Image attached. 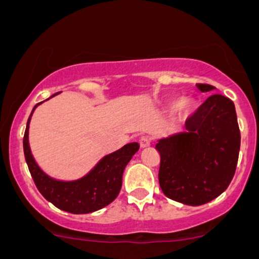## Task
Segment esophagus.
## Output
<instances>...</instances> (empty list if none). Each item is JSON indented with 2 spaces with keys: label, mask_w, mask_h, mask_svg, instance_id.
Returning <instances> with one entry per match:
<instances>
[{
  "label": "esophagus",
  "mask_w": 259,
  "mask_h": 259,
  "mask_svg": "<svg viewBox=\"0 0 259 259\" xmlns=\"http://www.w3.org/2000/svg\"><path fill=\"white\" fill-rule=\"evenodd\" d=\"M152 143V139L151 137H148V135H143V137L139 138V146H141V148H146V147H149Z\"/></svg>",
  "instance_id": "obj_1"
}]
</instances>
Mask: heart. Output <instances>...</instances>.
Instances as JSON below:
<instances>
[{"label": "heart", "mask_w": 259, "mask_h": 259, "mask_svg": "<svg viewBox=\"0 0 259 259\" xmlns=\"http://www.w3.org/2000/svg\"><path fill=\"white\" fill-rule=\"evenodd\" d=\"M176 106H178L179 108H181V110H188V108H190L192 103H190V101L187 100V98H183V100H180L176 103Z\"/></svg>", "instance_id": "obj_1"}]
</instances>
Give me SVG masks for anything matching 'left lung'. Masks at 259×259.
I'll use <instances>...</instances> for the list:
<instances>
[{
  "instance_id": "8db88e82",
  "label": "left lung",
  "mask_w": 259,
  "mask_h": 259,
  "mask_svg": "<svg viewBox=\"0 0 259 259\" xmlns=\"http://www.w3.org/2000/svg\"><path fill=\"white\" fill-rule=\"evenodd\" d=\"M202 92L213 85L198 84ZM187 133L157 143L158 181L163 194L188 206L211 202L228 189L235 174L240 130L233 101L212 94L185 121Z\"/></svg>"
}]
</instances>
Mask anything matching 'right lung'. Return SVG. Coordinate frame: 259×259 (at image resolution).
I'll use <instances>...</instances> for the list:
<instances>
[{"label":"right lung","mask_w":259,"mask_h":259,"mask_svg":"<svg viewBox=\"0 0 259 259\" xmlns=\"http://www.w3.org/2000/svg\"><path fill=\"white\" fill-rule=\"evenodd\" d=\"M38 105L39 103H37L34 108ZM30 116L23 138L24 156L33 181L40 194L57 208L75 214L91 213L110 204L121 189L124 168L132 159L133 154L139 149V144L129 143L121 149L106 156L80 180L69 183L53 180L38 167L29 149L28 125Z\"/></svg>","instance_id":"add662e5"}]
</instances>
